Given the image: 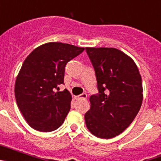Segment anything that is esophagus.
Segmentation results:
<instances>
[{
	"label": "esophagus",
	"instance_id": "obj_1",
	"mask_svg": "<svg viewBox=\"0 0 161 161\" xmlns=\"http://www.w3.org/2000/svg\"><path fill=\"white\" fill-rule=\"evenodd\" d=\"M76 98H77V99H84V100H85V99L87 98V94H86V93H82V94L76 97Z\"/></svg>",
	"mask_w": 161,
	"mask_h": 161
}]
</instances>
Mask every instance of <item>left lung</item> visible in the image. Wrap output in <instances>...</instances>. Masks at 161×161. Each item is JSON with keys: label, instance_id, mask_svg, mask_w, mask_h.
I'll use <instances>...</instances> for the list:
<instances>
[{"label": "left lung", "instance_id": "1", "mask_svg": "<svg viewBox=\"0 0 161 161\" xmlns=\"http://www.w3.org/2000/svg\"><path fill=\"white\" fill-rule=\"evenodd\" d=\"M96 74L99 93L89 97L85 124L93 136L111 139L124 131L143 102V85L131 58L114 47H85Z\"/></svg>", "mask_w": 161, "mask_h": 161}]
</instances>
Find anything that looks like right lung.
Wrapping results in <instances>:
<instances>
[{"label": "right lung", "instance_id": "add662e5", "mask_svg": "<svg viewBox=\"0 0 161 161\" xmlns=\"http://www.w3.org/2000/svg\"><path fill=\"white\" fill-rule=\"evenodd\" d=\"M85 48L51 42L35 48L24 60L15 81L14 93L29 126L42 132L56 130L70 110L72 95L56 92L64 83L65 66Z\"/></svg>", "mask_w": 161, "mask_h": 161}]
</instances>
